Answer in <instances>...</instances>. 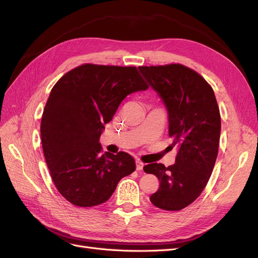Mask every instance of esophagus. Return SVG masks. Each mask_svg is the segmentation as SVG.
<instances>
[{
  "instance_id": "34e87169",
  "label": "esophagus",
  "mask_w": 258,
  "mask_h": 258,
  "mask_svg": "<svg viewBox=\"0 0 258 258\" xmlns=\"http://www.w3.org/2000/svg\"><path fill=\"white\" fill-rule=\"evenodd\" d=\"M136 166H137V170L138 171H140V170H142L143 169V162L140 160V159H137L136 160Z\"/></svg>"
}]
</instances>
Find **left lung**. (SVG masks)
<instances>
[{"label": "left lung", "mask_w": 258, "mask_h": 258, "mask_svg": "<svg viewBox=\"0 0 258 258\" xmlns=\"http://www.w3.org/2000/svg\"><path fill=\"white\" fill-rule=\"evenodd\" d=\"M159 93L169 113V137L177 144L175 163L144 166L159 179L151 202L166 211H179L196 200L215 165L221 136V114L214 91L195 70L179 63L140 67Z\"/></svg>", "instance_id": "obj_1"}]
</instances>
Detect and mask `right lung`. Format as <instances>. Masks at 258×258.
Instances as JSON below:
<instances>
[{"mask_svg":"<svg viewBox=\"0 0 258 258\" xmlns=\"http://www.w3.org/2000/svg\"><path fill=\"white\" fill-rule=\"evenodd\" d=\"M147 88L136 67L92 63L72 69L54 84L42 116V146L54 186L72 205L103 204L136 170L132 156L102 153L99 139L121 101Z\"/></svg>","mask_w":258,"mask_h":258,"instance_id":"add662e5","label":"right lung"}]
</instances>
